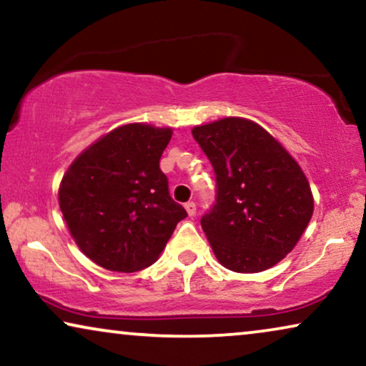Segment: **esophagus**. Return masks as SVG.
I'll return each instance as SVG.
<instances>
[{
    "mask_svg": "<svg viewBox=\"0 0 366 366\" xmlns=\"http://www.w3.org/2000/svg\"><path fill=\"white\" fill-rule=\"evenodd\" d=\"M185 210H187V214L190 215V217H194L195 210H197V209H195V202H187V204H185Z\"/></svg>",
    "mask_w": 366,
    "mask_h": 366,
    "instance_id": "esophagus-1",
    "label": "esophagus"
}]
</instances>
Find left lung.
Instances as JSON below:
<instances>
[{"mask_svg":"<svg viewBox=\"0 0 366 366\" xmlns=\"http://www.w3.org/2000/svg\"><path fill=\"white\" fill-rule=\"evenodd\" d=\"M192 136L215 172V204L200 219L225 269L255 274L297 245L313 214L305 174L280 142L255 122L224 117Z\"/></svg>","mask_w":366,"mask_h":366,"instance_id":"1","label":"left lung"}]
</instances>
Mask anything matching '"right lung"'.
<instances>
[{"instance_id":"1","label":"right lung","mask_w":366,"mask_h":366,"mask_svg":"<svg viewBox=\"0 0 366 366\" xmlns=\"http://www.w3.org/2000/svg\"><path fill=\"white\" fill-rule=\"evenodd\" d=\"M171 127L126 124L79 154L59 185V207L82 254L114 272L154 264L187 212L159 167Z\"/></svg>"}]
</instances>
